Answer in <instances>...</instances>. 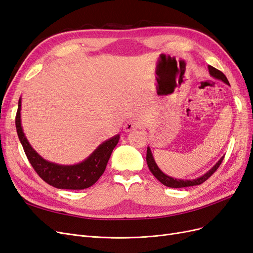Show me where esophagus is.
I'll use <instances>...</instances> for the list:
<instances>
[{"instance_id":"1","label":"esophagus","mask_w":253,"mask_h":253,"mask_svg":"<svg viewBox=\"0 0 253 253\" xmlns=\"http://www.w3.org/2000/svg\"><path fill=\"white\" fill-rule=\"evenodd\" d=\"M136 128H137L136 122H134V121H132V120H128V121H126V124L124 125V129H125V132H126V133L135 131Z\"/></svg>"}]
</instances>
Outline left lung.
<instances>
[{"label":"left lung","instance_id":"1","mask_svg":"<svg viewBox=\"0 0 253 253\" xmlns=\"http://www.w3.org/2000/svg\"><path fill=\"white\" fill-rule=\"evenodd\" d=\"M208 68H209V73H210L212 77H214L215 79H218V80H221L223 82H225L226 84H228V85H230V84H229V81H228L227 77L220 71L216 70V68H214L213 66H208ZM224 157L225 156L221 157L218 160V162L213 166V168H211V169L206 174L202 175L201 177H197L195 179H189V180L187 179L186 180V179L173 178V177H171V176H168L164 172L160 171L158 166L155 163L154 157H153V155H152V152H151L150 148H148V150H147V164H148L150 171L160 182L163 183V185H165L167 187H170V188H186V187L201 185V183L205 182L214 172H215L218 169V167L220 166L221 162H223Z\"/></svg>","mask_w":253,"mask_h":253}]
</instances>
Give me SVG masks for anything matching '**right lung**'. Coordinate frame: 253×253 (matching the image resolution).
Returning <instances> with one entry per match:
<instances>
[{"label": "right lung", "instance_id": "right-lung-1", "mask_svg": "<svg viewBox=\"0 0 253 253\" xmlns=\"http://www.w3.org/2000/svg\"><path fill=\"white\" fill-rule=\"evenodd\" d=\"M16 127L23 149L37 174L48 185L67 190H82L93 186L103 174L112 152L120 138L119 135H116L102 142L80 164L62 166L45 160L29 144L21 126V99H19L16 115Z\"/></svg>", "mask_w": 253, "mask_h": 253}]
</instances>
